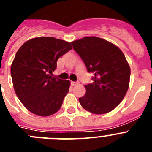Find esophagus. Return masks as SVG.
<instances>
[{
  "label": "esophagus",
  "mask_w": 152,
  "mask_h": 152,
  "mask_svg": "<svg viewBox=\"0 0 152 152\" xmlns=\"http://www.w3.org/2000/svg\"><path fill=\"white\" fill-rule=\"evenodd\" d=\"M71 84H72V86H75V85H77V84H78V82H75V81H72V82H71Z\"/></svg>",
  "instance_id": "esophagus-1"
}]
</instances>
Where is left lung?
<instances>
[{"label":"left lung","instance_id":"1","mask_svg":"<svg viewBox=\"0 0 152 152\" xmlns=\"http://www.w3.org/2000/svg\"><path fill=\"white\" fill-rule=\"evenodd\" d=\"M94 76L85 85L86 94L79 102L86 110L94 114L112 111L121 103L128 91L130 67L116 45L96 36H88L71 42Z\"/></svg>","mask_w":152,"mask_h":152}]
</instances>
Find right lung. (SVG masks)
Listing matches in <instances>:
<instances>
[{
  "mask_svg": "<svg viewBox=\"0 0 152 152\" xmlns=\"http://www.w3.org/2000/svg\"><path fill=\"white\" fill-rule=\"evenodd\" d=\"M72 49L54 37L26 41L16 53L10 73L16 94L31 113L40 116L56 113L69 91L70 81L52 77L57 60Z\"/></svg>",
  "mask_w": 152,
  "mask_h": 152,
  "instance_id": "right-lung-1",
  "label": "right lung"
}]
</instances>
